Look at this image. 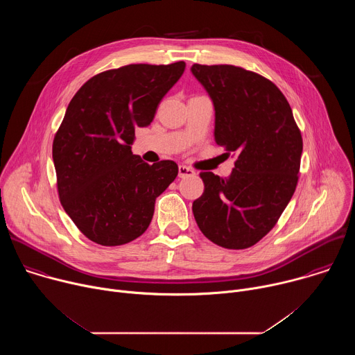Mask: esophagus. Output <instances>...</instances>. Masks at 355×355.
<instances>
[{"instance_id":"1","label":"esophagus","mask_w":355,"mask_h":355,"mask_svg":"<svg viewBox=\"0 0 355 355\" xmlns=\"http://www.w3.org/2000/svg\"><path fill=\"white\" fill-rule=\"evenodd\" d=\"M195 171L191 167L187 166H180L178 167V177L180 178H187V177H193Z\"/></svg>"}]
</instances>
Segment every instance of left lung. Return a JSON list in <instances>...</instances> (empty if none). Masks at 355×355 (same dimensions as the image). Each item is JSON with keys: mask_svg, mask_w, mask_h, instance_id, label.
Instances as JSON below:
<instances>
[{"mask_svg": "<svg viewBox=\"0 0 355 355\" xmlns=\"http://www.w3.org/2000/svg\"><path fill=\"white\" fill-rule=\"evenodd\" d=\"M191 71L214 101L216 144L237 156L229 178L199 174L205 191L192 212L215 244L248 248L277 225L295 192L302 135L268 78L232 64H193Z\"/></svg>", "mask_w": 355, "mask_h": 355, "instance_id": "left-lung-1", "label": "left lung"}]
</instances>
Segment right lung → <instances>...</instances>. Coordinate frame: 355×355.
Instances as JSON below:
<instances>
[{
    "label": "right lung",
    "instance_id": "add662e5",
    "mask_svg": "<svg viewBox=\"0 0 355 355\" xmlns=\"http://www.w3.org/2000/svg\"><path fill=\"white\" fill-rule=\"evenodd\" d=\"M184 62L128 64L91 77L73 96L53 139L62 207L101 245H122L148 227L156 198L178 174L171 160L144 163L132 153L135 129L153 121Z\"/></svg>",
    "mask_w": 355,
    "mask_h": 355
}]
</instances>
